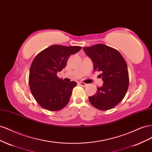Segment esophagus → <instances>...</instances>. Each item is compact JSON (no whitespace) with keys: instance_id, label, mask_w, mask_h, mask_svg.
Here are the masks:
<instances>
[{"instance_id":"34e87169","label":"esophagus","mask_w":152,"mask_h":152,"mask_svg":"<svg viewBox=\"0 0 152 152\" xmlns=\"http://www.w3.org/2000/svg\"><path fill=\"white\" fill-rule=\"evenodd\" d=\"M79 84L80 86H83V87H86V86H87V84L84 83V82H80Z\"/></svg>"}]
</instances>
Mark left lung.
Here are the masks:
<instances>
[{"mask_svg": "<svg viewBox=\"0 0 152 152\" xmlns=\"http://www.w3.org/2000/svg\"><path fill=\"white\" fill-rule=\"evenodd\" d=\"M86 54L93 63L94 70L104 82L97 87L94 96H89L91 104L100 110H108L115 107L125 96L129 87L127 63L117 50L104 44L83 48Z\"/></svg>", "mask_w": 152, "mask_h": 152, "instance_id": "left-lung-1", "label": "left lung"}]
</instances>
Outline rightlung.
<instances>
[{
    "mask_svg": "<svg viewBox=\"0 0 152 152\" xmlns=\"http://www.w3.org/2000/svg\"><path fill=\"white\" fill-rule=\"evenodd\" d=\"M80 46L53 45L39 53L30 69L29 86L34 98L40 107L49 111H58L70 101L74 81L65 82L57 72L65 67L71 55L79 52Z\"/></svg>",
    "mask_w": 152,
    "mask_h": 152,
    "instance_id": "1",
    "label": "right lung"
}]
</instances>
